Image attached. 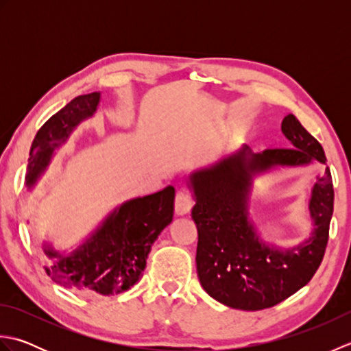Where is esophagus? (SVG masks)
<instances>
[{
  "label": "esophagus",
  "mask_w": 351,
  "mask_h": 351,
  "mask_svg": "<svg viewBox=\"0 0 351 351\" xmlns=\"http://www.w3.org/2000/svg\"><path fill=\"white\" fill-rule=\"evenodd\" d=\"M191 206H193L191 193L187 190L178 191L175 197V213L178 215H185L191 211Z\"/></svg>",
  "instance_id": "obj_1"
}]
</instances>
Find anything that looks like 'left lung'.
<instances>
[{"instance_id": "obj_1", "label": "left lung", "mask_w": 351, "mask_h": 351, "mask_svg": "<svg viewBox=\"0 0 351 351\" xmlns=\"http://www.w3.org/2000/svg\"><path fill=\"white\" fill-rule=\"evenodd\" d=\"M291 147L253 154L249 146L211 167L190 175L195 196L191 217L197 228L196 265L200 285L213 299L229 308L259 311L271 308L297 293L322 264L333 214V182L326 167L312 187L311 237L295 247L265 244L249 219L253 176L278 166L326 164L323 146L303 128L294 114L282 121Z\"/></svg>"}]
</instances>
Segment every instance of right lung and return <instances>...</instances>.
<instances>
[{
	"label": "right lung",
	"instance_id": "obj_1",
	"mask_svg": "<svg viewBox=\"0 0 351 351\" xmlns=\"http://www.w3.org/2000/svg\"><path fill=\"white\" fill-rule=\"evenodd\" d=\"M101 93L77 96L37 131L29 149L25 184L32 190L48 169L56 149L98 110ZM175 189L131 199L111 211L83 244L69 255L43 244L47 273L58 285L99 297L130 289L143 276L146 259L161 230L173 219Z\"/></svg>",
	"mask_w": 351,
	"mask_h": 351
}]
</instances>
